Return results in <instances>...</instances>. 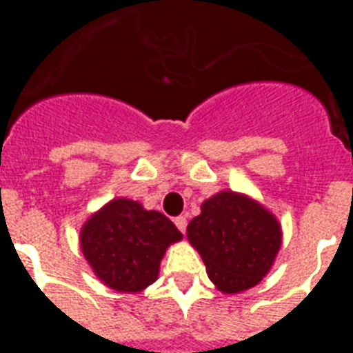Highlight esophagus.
Returning a JSON list of instances; mask_svg holds the SVG:
<instances>
[{"mask_svg": "<svg viewBox=\"0 0 353 353\" xmlns=\"http://www.w3.org/2000/svg\"><path fill=\"white\" fill-rule=\"evenodd\" d=\"M174 223H176V227L181 232L187 231V218H185V216H177L176 220H174Z\"/></svg>", "mask_w": 353, "mask_h": 353, "instance_id": "34e87169", "label": "esophagus"}]
</instances>
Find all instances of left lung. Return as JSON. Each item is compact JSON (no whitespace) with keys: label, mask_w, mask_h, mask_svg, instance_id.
Wrapping results in <instances>:
<instances>
[{"label":"left lung","mask_w":353,"mask_h":353,"mask_svg":"<svg viewBox=\"0 0 353 353\" xmlns=\"http://www.w3.org/2000/svg\"><path fill=\"white\" fill-rule=\"evenodd\" d=\"M216 290L234 295L251 290L273 268L282 227L273 212L247 194L221 190L201 203L187 227Z\"/></svg>","instance_id":"1"}]
</instances>
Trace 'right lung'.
Listing matches in <instances>:
<instances>
[{"instance_id":"add662e5","label":"right lung","mask_w":353,"mask_h":353,"mask_svg":"<svg viewBox=\"0 0 353 353\" xmlns=\"http://www.w3.org/2000/svg\"><path fill=\"white\" fill-rule=\"evenodd\" d=\"M179 240L183 234L165 214L128 198L108 201L80 229V249L95 276L119 293L154 284L166 249Z\"/></svg>"}]
</instances>
